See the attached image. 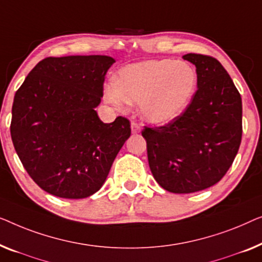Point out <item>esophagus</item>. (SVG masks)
Wrapping results in <instances>:
<instances>
[{
  "mask_svg": "<svg viewBox=\"0 0 262 262\" xmlns=\"http://www.w3.org/2000/svg\"><path fill=\"white\" fill-rule=\"evenodd\" d=\"M141 130V127H140L139 123L136 122H132V133L133 134H138Z\"/></svg>",
  "mask_w": 262,
  "mask_h": 262,
  "instance_id": "34e87169",
  "label": "esophagus"
}]
</instances>
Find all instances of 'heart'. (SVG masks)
Segmentation results:
<instances>
[{
	"label": "heart",
	"mask_w": 262,
	"mask_h": 262,
	"mask_svg": "<svg viewBox=\"0 0 262 262\" xmlns=\"http://www.w3.org/2000/svg\"><path fill=\"white\" fill-rule=\"evenodd\" d=\"M198 75L192 64L173 59H152L121 69L116 80L104 86L103 97L116 109L139 103L147 122H171L190 104Z\"/></svg>",
	"instance_id": "1"
}]
</instances>
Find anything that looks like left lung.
<instances>
[{
  "label": "left lung",
  "instance_id": "obj_1",
  "mask_svg": "<svg viewBox=\"0 0 262 262\" xmlns=\"http://www.w3.org/2000/svg\"><path fill=\"white\" fill-rule=\"evenodd\" d=\"M196 66L197 91L187 108L161 127H145L154 179L173 193H192L219 183L231 166L242 138V101L217 59L183 56Z\"/></svg>",
  "mask_w": 262,
  "mask_h": 262
}]
</instances>
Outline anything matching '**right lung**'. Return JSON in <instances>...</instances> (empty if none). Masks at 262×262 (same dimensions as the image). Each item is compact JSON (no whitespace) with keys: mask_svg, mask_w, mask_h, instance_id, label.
<instances>
[{"mask_svg":"<svg viewBox=\"0 0 262 262\" xmlns=\"http://www.w3.org/2000/svg\"><path fill=\"white\" fill-rule=\"evenodd\" d=\"M114 62L108 56L45 58L16 91L13 145L31 178L53 196L79 200L97 192L130 136L126 117L103 123L95 110Z\"/></svg>","mask_w":262,"mask_h":262,"instance_id":"1","label":"right lung"}]
</instances>
